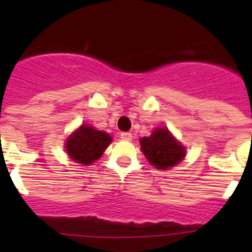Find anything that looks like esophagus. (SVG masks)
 <instances>
[{
    "label": "esophagus",
    "mask_w": 252,
    "mask_h": 252,
    "mask_svg": "<svg viewBox=\"0 0 252 252\" xmlns=\"http://www.w3.org/2000/svg\"><path fill=\"white\" fill-rule=\"evenodd\" d=\"M121 139L125 141H130L132 139V133L131 132H121Z\"/></svg>",
    "instance_id": "esophagus-1"
}]
</instances>
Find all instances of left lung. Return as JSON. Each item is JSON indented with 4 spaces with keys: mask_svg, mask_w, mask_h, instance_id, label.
I'll return each instance as SVG.
<instances>
[{
    "mask_svg": "<svg viewBox=\"0 0 252 252\" xmlns=\"http://www.w3.org/2000/svg\"><path fill=\"white\" fill-rule=\"evenodd\" d=\"M140 144L149 162L161 170L177 165L186 157V148L175 140L166 127L155 128L150 136L142 137Z\"/></svg>",
    "mask_w": 252,
    "mask_h": 252,
    "instance_id": "left-lung-1",
    "label": "left lung"
}]
</instances>
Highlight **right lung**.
Instances as JSON below:
<instances>
[{
  "instance_id": "obj_1",
  "label": "right lung",
  "mask_w": 252,
  "mask_h": 252,
  "mask_svg": "<svg viewBox=\"0 0 252 252\" xmlns=\"http://www.w3.org/2000/svg\"><path fill=\"white\" fill-rule=\"evenodd\" d=\"M111 141L112 137L107 132L95 130L92 126L82 125L68 137L64 148L73 161L91 165L102 157Z\"/></svg>"
}]
</instances>
